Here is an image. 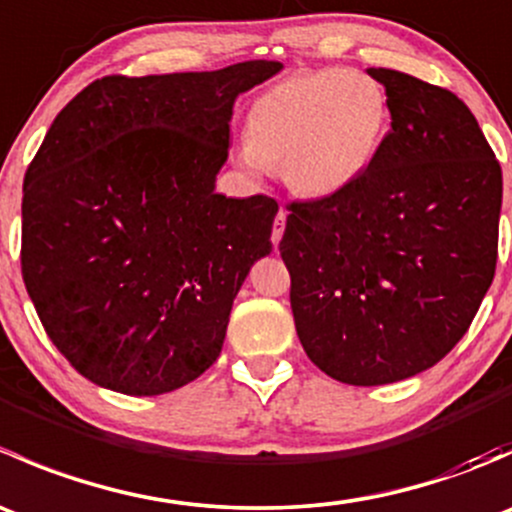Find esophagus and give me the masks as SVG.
Masks as SVG:
<instances>
[{
    "label": "esophagus",
    "mask_w": 512,
    "mask_h": 512,
    "mask_svg": "<svg viewBox=\"0 0 512 512\" xmlns=\"http://www.w3.org/2000/svg\"><path fill=\"white\" fill-rule=\"evenodd\" d=\"M285 223H287V210L280 208V213H277L275 218V225H272V245H280L282 240V232H285Z\"/></svg>",
    "instance_id": "34e87169"
}]
</instances>
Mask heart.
I'll use <instances>...</instances> for the list:
<instances>
[{
  "mask_svg": "<svg viewBox=\"0 0 512 512\" xmlns=\"http://www.w3.org/2000/svg\"><path fill=\"white\" fill-rule=\"evenodd\" d=\"M391 126L389 94L374 76L347 69L299 71L252 101L235 163L252 178L282 165L304 198H332L364 178Z\"/></svg>",
  "mask_w": 512,
  "mask_h": 512,
  "instance_id": "1",
  "label": "heart"
}]
</instances>
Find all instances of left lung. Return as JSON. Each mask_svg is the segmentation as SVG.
Masks as SVG:
<instances>
[{
	"label": "left lung",
	"mask_w": 512,
	"mask_h": 512,
	"mask_svg": "<svg viewBox=\"0 0 512 512\" xmlns=\"http://www.w3.org/2000/svg\"><path fill=\"white\" fill-rule=\"evenodd\" d=\"M366 74L389 94L384 148L349 190L289 205L280 252L309 359L381 386L431 369L471 327L495 275L503 173L456 94Z\"/></svg>",
	"instance_id": "left-lung-1"
}]
</instances>
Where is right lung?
Returning <instances> with one entry per match:
<instances>
[{
  "mask_svg": "<svg viewBox=\"0 0 512 512\" xmlns=\"http://www.w3.org/2000/svg\"><path fill=\"white\" fill-rule=\"evenodd\" d=\"M282 69L106 76L71 98L24 178L22 275L69 364L103 389L158 396L223 349L277 203L225 198L235 98Z\"/></svg>",
  "mask_w": 512,
  "mask_h": 512,
  "instance_id": "add662e5",
  "label": "right lung"
}]
</instances>
